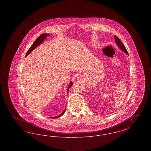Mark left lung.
Instances as JSON below:
<instances>
[{"label": "left lung", "mask_w": 151, "mask_h": 151, "mask_svg": "<svg viewBox=\"0 0 151 151\" xmlns=\"http://www.w3.org/2000/svg\"><path fill=\"white\" fill-rule=\"evenodd\" d=\"M114 38H115V42L116 43V45L119 46V47L123 51H124L125 53H126L127 54L129 55L128 52L126 50V48L125 47L124 45L123 44L122 42L121 41V40L119 39V38L116 36H114Z\"/></svg>", "instance_id": "8db88e82"}]
</instances>
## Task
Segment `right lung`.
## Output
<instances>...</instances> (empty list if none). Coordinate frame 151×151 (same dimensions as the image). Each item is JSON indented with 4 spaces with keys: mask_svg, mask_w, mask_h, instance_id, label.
I'll list each match as a JSON object with an SVG mask.
<instances>
[{
    "mask_svg": "<svg viewBox=\"0 0 151 151\" xmlns=\"http://www.w3.org/2000/svg\"><path fill=\"white\" fill-rule=\"evenodd\" d=\"M49 35H50L49 34L43 33V34H42L41 35H40V36H39V37L36 39V41L34 42V43H33V45L30 46V47L29 48V50H28L27 52V54H26V56H27V55L29 54V53H30L33 50H34L35 49H36V47H37L38 45H40L41 43H42V42H43V41H44V40L46 38V37H47V36H49ZM72 84H73V83H72V81H71V83H70V84L69 86L68 87L67 93H68V90H69V89L71 88V86H72ZM65 109H66V106H65V108L64 111H63L60 114L58 115L57 116L51 117V118L54 119V118H58V117H59V116H60L63 115V114H64V113H65Z\"/></svg>",
    "mask_w": 151,
    "mask_h": 151,
    "instance_id": "right-lung-1",
    "label": "right lung"
}]
</instances>
